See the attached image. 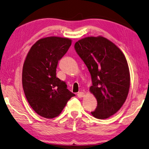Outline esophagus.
Segmentation results:
<instances>
[{
	"label": "esophagus",
	"mask_w": 149,
	"mask_h": 149,
	"mask_svg": "<svg viewBox=\"0 0 149 149\" xmlns=\"http://www.w3.org/2000/svg\"><path fill=\"white\" fill-rule=\"evenodd\" d=\"M85 96V93L84 92H79L77 93V97H79V98H82L84 97Z\"/></svg>",
	"instance_id": "1"
}]
</instances>
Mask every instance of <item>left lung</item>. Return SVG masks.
Here are the masks:
<instances>
[{
  "instance_id": "left-lung-1",
  "label": "left lung",
  "mask_w": 149,
  "mask_h": 149,
  "mask_svg": "<svg viewBox=\"0 0 149 149\" xmlns=\"http://www.w3.org/2000/svg\"><path fill=\"white\" fill-rule=\"evenodd\" d=\"M74 47L91 75L89 91L97 100L91 114L98 119L110 118L122 107L129 93L130 74L125 55L102 36L81 39Z\"/></svg>"
}]
</instances>
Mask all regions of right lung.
<instances>
[{
	"instance_id": "add662e5",
	"label": "right lung",
	"mask_w": 149,
	"mask_h": 149,
	"mask_svg": "<svg viewBox=\"0 0 149 149\" xmlns=\"http://www.w3.org/2000/svg\"><path fill=\"white\" fill-rule=\"evenodd\" d=\"M72 45L69 38L47 37L31 47L22 70V85L29 105L37 114L54 118L60 114L75 94L56 76L58 60Z\"/></svg>"
}]
</instances>
